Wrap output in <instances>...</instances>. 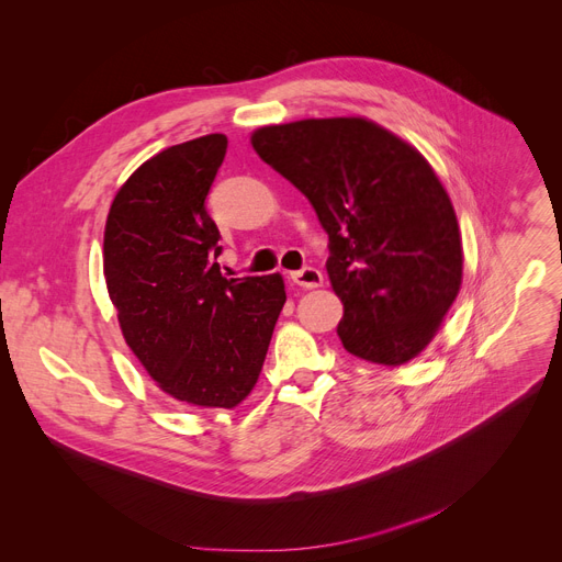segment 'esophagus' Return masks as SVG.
<instances>
[{"mask_svg":"<svg viewBox=\"0 0 562 562\" xmlns=\"http://www.w3.org/2000/svg\"><path fill=\"white\" fill-rule=\"evenodd\" d=\"M291 280L297 286H303V289H318L323 284V273L318 269H314V267H305L301 271H293Z\"/></svg>","mask_w":562,"mask_h":562,"instance_id":"1","label":"esophagus"}]
</instances>
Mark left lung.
<instances>
[{"instance_id": "1", "label": "left lung", "mask_w": 562, "mask_h": 562, "mask_svg": "<svg viewBox=\"0 0 562 562\" xmlns=\"http://www.w3.org/2000/svg\"><path fill=\"white\" fill-rule=\"evenodd\" d=\"M250 142L310 199L329 237L344 348L384 366L418 357L463 278L459 221L431 165L363 117L265 126Z\"/></svg>"}]
</instances>
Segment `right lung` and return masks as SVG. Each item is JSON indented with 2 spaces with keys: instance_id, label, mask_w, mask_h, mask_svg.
Wrapping results in <instances>:
<instances>
[{
  "instance_id": "add662e5",
  "label": "right lung",
  "mask_w": 562,
  "mask_h": 562,
  "mask_svg": "<svg viewBox=\"0 0 562 562\" xmlns=\"http://www.w3.org/2000/svg\"><path fill=\"white\" fill-rule=\"evenodd\" d=\"M228 137L203 135L146 160L117 192L103 276L124 339L178 402L233 408L257 384L284 307L280 273L221 276L205 210Z\"/></svg>"
}]
</instances>
